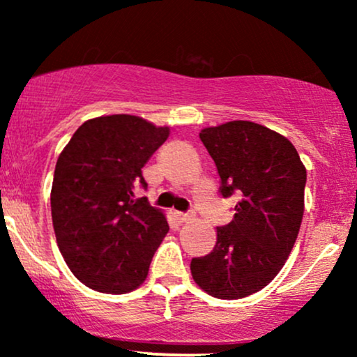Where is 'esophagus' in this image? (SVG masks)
Segmentation results:
<instances>
[{"mask_svg": "<svg viewBox=\"0 0 357 357\" xmlns=\"http://www.w3.org/2000/svg\"><path fill=\"white\" fill-rule=\"evenodd\" d=\"M176 218L181 221V223H184V221H190L192 218V213H181V211H178V213H176Z\"/></svg>", "mask_w": 357, "mask_h": 357, "instance_id": "34e87169", "label": "esophagus"}]
</instances>
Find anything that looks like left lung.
Wrapping results in <instances>:
<instances>
[{
    "instance_id": "1",
    "label": "left lung",
    "mask_w": 357,
    "mask_h": 357,
    "mask_svg": "<svg viewBox=\"0 0 357 357\" xmlns=\"http://www.w3.org/2000/svg\"><path fill=\"white\" fill-rule=\"evenodd\" d=\"M199 139L220 174V195L241 196L235 216L216 228V245L191 260L195 282L233 301L268 285L292 252L304 215L305 167L289 139L255 122L206 127Z\"/></svg>"
}]
</instances>
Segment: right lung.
<instances>
[{"instance_id":"right-lung-1","label":"right lung","mask_w":357,"mask_h":357,"mask_svg":"<svg viewBox=\"0 0 357 357\" xmlns=\"http://www.w3.org/2000/svg\"><path fill=\"white\" fill-rule=\"evenodd\" d=\"M169 136L136 116L90 119L61 151L52 184V220L68 268L84 285L127 294L146 280L169 225L136 198L142 167Z\"/></svg>"}]
</instances>
